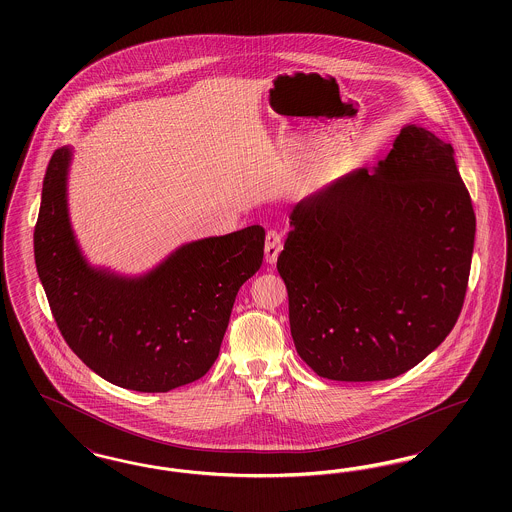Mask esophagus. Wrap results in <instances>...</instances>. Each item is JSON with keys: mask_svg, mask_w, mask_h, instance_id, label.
<instances>
[{"mask_svg": "<svg viewBox=\"0 0 512 512\" xmlns=\"http://www.w3.org/2000/svg\"><path fill=\"white\" fill-rule=\"evenodd\" d=\"M280 251V236L274 232H268L265 236V259L267 263H272L278 257Z\"/></svg>", "mask_w": 512, "mask_h": 512, "instance_id": "1", "label": "esophagus"}]
</instances>
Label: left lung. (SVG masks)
<instances>
[{"label": "left lung", "instance_id": "left-lung-1", "mask_svg": "<svg viewBox=\"0 0 512 512\" xmlns=\"http://www.w3.org/2000/svg\"><path fill=\"white\" fill-rule=\"evenodd\" d=\"M71 163V146L51 155L34 228L38 276L63 338L126 390L169 391L201 378L219 357L236 293L263 265L265 230L180 245L140 276L94 267L69 217Z\"/></svg>", "mask_w": 512, "mask_h": 512}]
</instances>
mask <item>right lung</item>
<instances>
[{
  "label": "right lung",
  "mask_w": 512,
  "mask_h": 512,
  "mask_svg": "<svg viewBox=\"0 0 512 512\" xmlns=\"http://www.w3.org/2000/svg\"><path fill=\"white\" fill-rule=\"evenodd\" d=\"M278 257L293 343L322 378L405 374L463 309L476 217L453 147L407 124L347 195L305 197Z\"/></svg>",
  "instance_id": "right-lung-1"
}]
</instances>
